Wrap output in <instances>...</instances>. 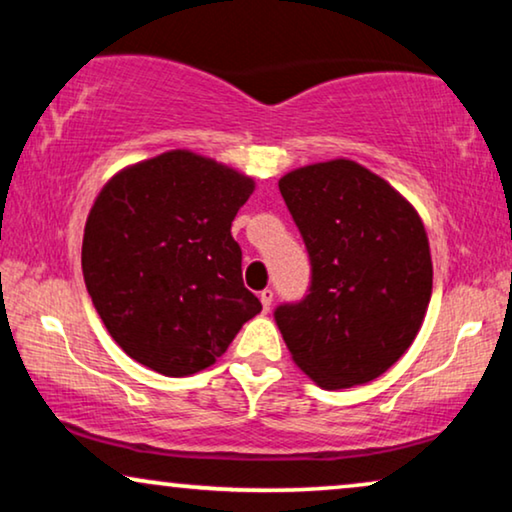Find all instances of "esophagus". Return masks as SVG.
I'll return each instance as SVG.
<instances>
[{"label": "esophagus", "instance_id": "1", "mask_svg": "<svg viewBox=\"0 0 512 512\" xmlns=\"http://www.w3.org/2000/svg\"><path fill=\"white\" fill-rule=\"evenodd\" d=\"M258 298H261V303H263V312H268L270 305H272V298H275V293H272V289H263L261 293H258Z\"/></svg>", "mask_w": 512, "mask_h": 512}]
</instances>
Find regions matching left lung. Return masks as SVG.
Segmentation results:
<instances>
[{
    "label": "left lung",
    "instance_id": "obj_1",
    "mask_svg": "<svg viewBox=\"0 0 512 512\" xmlns=\"http://www.w3.org/2000/svg\"><path fill=\"white\" fill-rule=\"evenodd\" d=\"M279 191L310 256V289L275 310L293 361L321 389L375 380L412 345L429 307L422 219L354 160L300 167Z\"/></svg>",
    "mask_w": 512,
    "mask_h": 512
}]
</instances>
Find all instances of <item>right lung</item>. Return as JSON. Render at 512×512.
Returning a JSON list of instances; mask_svg holds the SVG:
<instances>
[{
	"label": "right lung",
	"mask_w": 512,
	"mask_h": 512,
	"mask_svg": "<svg viewBox=\"0 0 512 512\" xmlns=\"http://www.w3.org/2000/svg\"><path fill=\"white\" fill-rule=\"evenodd\" d=\"M254 181L191 151L118 172L86 221L81 268L111 338L142 366L195 375L226 352L261 300L230 235Z\"/></svg>",
	"instance_id": "right-lung-1"
}]
</instances>
